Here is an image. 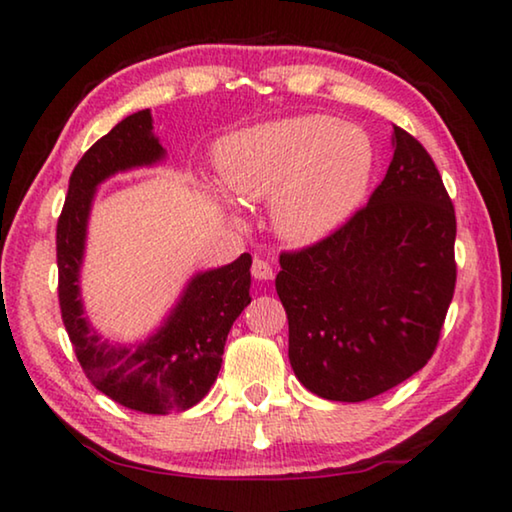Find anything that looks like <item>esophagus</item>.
Listing matches in <instances>:
<instances>
[{"label":"esophagus","instance_id":"34e87169","mask_svg":"<svg viewBox=\"0 0 512 512\" xmlns=\"http://www.w3.org/2000/svg\"><path fill=\"white\" fill-rule=\"evenodd\" d=\"M250 271H253V277H255V280H273V266L268 264L266 259H259V257H255L253 268H250Z\"/></svg>","mask_w":512,"mask_h":512}]
</instances>
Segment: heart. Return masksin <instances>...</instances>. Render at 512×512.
Masks as SVG:
<instances>
[{
	"label": "heart",
	"instance_id": "obj_1",
	"mask_svg": "<svg viewBox=\"0 0 512 512\" xmlns=\"http://www.w3.org/2000/svg\"><path fill=\"white\" fill-rule=\"evenodd\" d=\"M216 164L244 201L271 198L277 235L309 246L332 235L368 194L375 146L359 126L327 115H298L232 133Z\"/></svg>",
	"mask_w": 512,
	"mask_h": 512
}]
</instances>
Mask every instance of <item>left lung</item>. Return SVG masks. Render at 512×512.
<instances>
[{"label":"left lung","mask_w":512,"mask_h":512,"mask_svg":"<svg viewBox=\"0 0 512 512\" xmlns=\"http://www.w3.org/2000/svg\"><path fill=\"white\" fill-rule=\"evenodd\" d=\"M391 144L368 205L320 244L280 257L291 368L323 400H370L424 368L454 296L456 216L443 178L402 128Z\"/></svg>","instance_id":"obj_1"}]
</instances>
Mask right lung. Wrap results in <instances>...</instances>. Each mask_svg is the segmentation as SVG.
Returning a JSON list of instances; mask_svg holds the SVG:
<instances>
[{"mask_svg": "<svg viewBox=\"0 0 512 512\" xmlns=\"http://www.w3.org/2000/svg\"><path fill=\"white\" fill-rule=\"evenodd\" d=\"M164 160L167 149L153 133L149 108L121 119L74 167L56 230L60 311L81 368L110 400L151 415L187 411L210 393L230 327L250 305L253 264L244 253L225 266L196 271L149 334L133 343L103 339L85 314L81 293L94 198L117 173Z\"/></svg>", "mask_w": 512, "mask_h": 512, "instance_id": "obj_1", "label": "right lung"}]
</instances>
